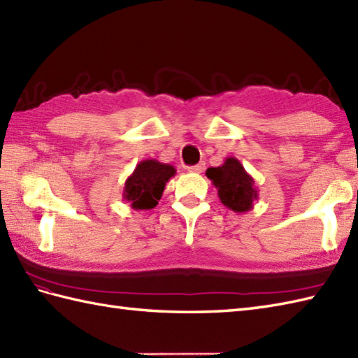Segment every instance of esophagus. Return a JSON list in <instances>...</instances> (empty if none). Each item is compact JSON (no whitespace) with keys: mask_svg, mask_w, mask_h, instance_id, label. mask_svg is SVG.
<instances>
[{"mask_svg":"<svg viewBox=\"0 0 358 358\" xmlns=\"http://www.w3.org/2000/svg\"><path fill=\"white\" fill-rule=\"evenodd\" d=\"M187 171L192 172V173H201L204 171V163H199V164H195V166H189Z\"/></svg>","mask_w":358,"mask_h":358,"instance_id":"esophagus-1","label":"esophagus"}]
</instances>
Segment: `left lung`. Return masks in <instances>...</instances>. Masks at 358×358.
<instances>
[{
    "label": "left lung",
    "instance_id": "8db88e82",
    "mask_svg": "<svg viewBox=\"0 0 358 358\" xmlns=\"http://www.w3.org/2000/svg\"><path fill=\"white\" fill-rule=\"evenodd\" d=\"M206 177L217 187L220 201L234 212L245 214L254 208L255 200H258L254 178L237 158L227 157L222 166L209 167Z\"/></svg>",
    "mask_w": 358,
    "mask_h": 358
}]
</instances>
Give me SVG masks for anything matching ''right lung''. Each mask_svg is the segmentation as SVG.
<instances>
[{"mask_svg": "<svg viewBox=\"0 0 358 358\" xmlns=\"http://www.w3.org/2000/svg\"><path fill=\"white\" fill-rule=\"evenodd\" d=\"M175 172L177 171L171 164L159 163L154 158L143 159L126 180L123 201L135 210L154 209Z\"/></svg>", "mask_w": 358, "mask_h": 358, "instance_id": "add662e5", "label": "right lung"}]
</instances>
